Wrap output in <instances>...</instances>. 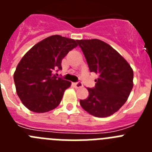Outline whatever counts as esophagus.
<instances>
[{
	"instance_id": "34e87169",
	"label": "esophagus",
	"mask_w": 152,
	"mask_h": 152,
	"mask_svg": "<svg viewBox=\"0 0 152 152\" xmlns=\"http://www.w3.org/2000/svg\"><path fill=\"white\" fill-rule=\"evenodd\" d=\"M74 86H75V88H80L83 87V84L80 81H77L76 83H74Z\"/></svg>"
}]
</instances>
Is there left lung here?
<instances>
[{"label":"left lung","instance_id":"8db88e82","mask_svg":"<svg viewBox=\"0 0 152 152\" xmlns=\"http://www.w3.org/2000/svg\"><path fill=\"white\" fill-rule=\"evenodd\" d=\"M91 72L98 74L94 88H88L89 96L80 100L84 110L96 117H107L126 102L133 88V71L107 43L100 39L77 40Z\"/></svg>","mask_w":152,"mask_h":152}]
</instances>
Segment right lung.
<instances>
[{"label":"right lung","mask_w":152,"mask_h":152,"mask_svg":"<svg viewBox=\"0 0 152 152\" xmlns=\"http://www.w3.org/2000/svg\"><path fill=\"white\" fill-rule=\"evenodd\" d=\"M77 45L75 40L55 35L42 40L24 55L13 80L17 95L29 110L45 113L59 105L72 83L53 72L62 69L61 60Z\"/></svg>","instance_id":"1"}]
</instances>
